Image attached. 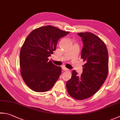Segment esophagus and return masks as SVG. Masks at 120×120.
I'll list each match as a JSON object with an SVG mask.
<instances>
[{
  "mask_svg": "<svg viewBox=\"0 0 120 120\" xmlns=\"http://www.w3.org/2000/svg\"><path fill=\"white\" fill-rule=\"evenodd\" d=\"M62 69L63 70V71H68V70H69V69H67V68H65L64 66L62 67Z\"/></svg>",
  "mask_w": 120,
  "mask_h": 120,
  "instance_id": "34e87169",
  "label": "esophagus"
}]
</instances>
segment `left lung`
I'll list each match as a JSON object with an SVG mask.
<instances>
[{"instance_id": "8db88e82", "label": "left lung", "mask_w": 120, "mask_h": 120, "mask_svg": "<svg viewBox=\"0 0 120 120\" xmlns=\"http://www.w3.org/2000/svg\"><path fill=\"white\" fill-rule=\"evenodd\" d=\"M83 47L81 58L86 63L80 76L73 70L66 87L69 95L77 100L92 96L104 84L108 73L109 57L104 42L91 33H79Z\"/></svg>"}]
</instances>
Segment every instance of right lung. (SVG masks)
Listing matches in <instances>:
<instances>
[{
  "label": "right lung",
  "mask_w": 120,
  "mask_h": 120,
  "mask_svg": "<svg viewBox=\"0 0 120 120\" xmlns=\"http://www.w3.org/2000/svg\"><path fill=\"white\" fill-rule=\"evenodd\" d=\"M69 32L53 26H44L33 30L21 49V74L26 85L36 92L52 87L61 73V68L49 61L57 42Z\"/></svg>",
  "instance_id": "right-lung-1"
}]
</instances>
